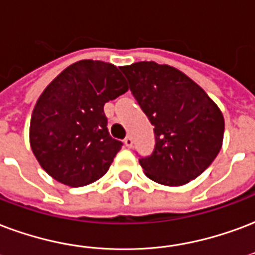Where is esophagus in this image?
<instances>
[{
	"label": "esophagus",
	"mask_w": 255,
	"mask_h": 255,
	"mask_svg": "<svg viewBox=\"0 0 255 255\" xmlns=\"http://www.w3.org/2000/svg\"><path fill=\"white\" fill-rule=\"evenodd\" d=\"M124 143H125L128 148H131V145H133V139H131V137H129V135H128V137L124 139Z\"/></svg>",
	"instance_id": "34e87169"
}]
</instances>
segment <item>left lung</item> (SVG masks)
<instances>
[{"label":"left lung","instance_id":"1","mask_svg":"<svg viewBox=\"0 0 255 255\" xmlns=\"http://www.w3.org/2000/svg\"><path fill=\"white\" fill-rule=\"evenodd\" d=\"M121 71L154 126V150L139 158L145 175L168 187L202 175L223 143L225 118L218 105L184 72L168 64L138 62Z\"/></svg>","mask_w":255,"mask_h":255}]
</instances>
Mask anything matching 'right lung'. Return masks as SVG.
I'll return each mask as SVG.
<instances>
[{
	"instance_id": "1",
	"label": "right lung",
	"mask_w": 255,
	"mask_h": 255,
	"mask_svg": "<svg viewBox=\"0 0 255 255\" xmlns=\"http://www.w3.org/2000/svg\"><path fill=\"white\" fill-rule=\"evenodd\" d=\"M129 90L114 64L80 60L48 84L30 117L36 160L62 184L83 187L101 179L122 142L107 130L105 103Z\"/></svg>"
}]
</instances>
